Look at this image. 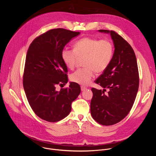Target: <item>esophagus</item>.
<instances>
[{
    "instance_id": "esophagus-1",
    "label": "esophagus",
    "mask_w": 156,
    "mask_h": 156,
    "mask_svg": "<svg viewBox=\"0 0 156 156\" xmlns=\"http://www.w3.org/2000/svg\"><path fill=\"white\" fill-rule=\"evenodd\" d=\"M86 90V87H84V86H81V90L82 91H85Z\"/></svg>"
}]
</instances>
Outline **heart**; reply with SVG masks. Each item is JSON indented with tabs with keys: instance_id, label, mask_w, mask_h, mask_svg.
<instances>
[{
	"instance_id": "obj_1",
	"label": "heart",
	"mask_w": 156,
	"mask_h": 156,
	"mask_svg": "<svg viewBox=\"0 0 156 156\" xmlns=\"http://www.w3.org/2000/svg\"><path fill=\"white\" fill-rule=\"evenodd\" d=\"M112 44L107 39L98 40L85 37L78 40L74 44V49L65 48L61 53L62 59L66 67L72 69L79 58L84 57L83 65L70 75L72 81L81 85H87L93 78L95 71L104 72L109 65L113 55Z\"/></svg>"
}]
</instances>
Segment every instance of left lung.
<instances>
[{
    "mask_svg": "<svg viewBox=\"0 0 156 156\" xmlns=\"http://www.w3.org/2000/svg\"><path fill=\"white\" fill-rule=\"evenodd\" d=\"M110 34L114 52L107 69L96 80L104 88H92L91 114L102 125L116 124L129 112L139 87V73L135 54L129 44L114 31L99 30ZM108 93L105 94L106 89Z\"/></svg>",
    "mask_w": 156,
    "mask_h": 156,
    "instance_id": "obj_1",
    "label": "left lung"
}]
</instances>
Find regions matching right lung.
Segmentation results:
<instances>
[{"mask_svg": "<svg viewBox=\"0 0 156 156\" xmlns=\"http://www.w3.org/2000/svg\"><path fill=\"white\" fill-rule=\"evenodd\" d=\"M80 34L62 28L51 30L36 37L29 47L23 87L31 108L44 120L57 122L66 117L71 112L72 102L80 94V85L73 82L60 91L55 87L68 82L62 51Z\"/></svg>", "mask_w": 156, "mask_h": 156, "instance_id": "obj_1", "label": "right lung"}]
</instances>
